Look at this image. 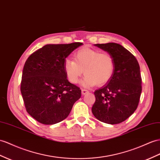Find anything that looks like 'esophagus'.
<instances>
[{
  "label": "esophagus",
  "instance_id": "34e87169",
  "mask_svg": "<svg viewBox=\"0 0 160 160\" xmlns=\"http://www.w3.org/2000/svg\"><path fill=\"white\" fill-rule=\"evenodd\" d=\"M88 91H87V90H86V89H82V94L83 95H86V94L88 93Z\"/></svg>",
  "mask_w": 160,
  "mask_h": 160
}]
</instances>
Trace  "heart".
<instances>
[{
  "label": "heart",
  "mask_w": 160,
  "mask_h": 160,
  "mask_svg": "<svg viewBox=\"0 0 160 160\" xmlns=\"http://www.w3.org/2000/svg\"><path fill=\"white\" fill-rule=\"evenodd\" d=\"M74 60L66 59L64 70L68 79L73 84L78 82L84 73V87L95 84L103 86L112 78L115 70V61L109 53L97 49L83 47L74 53Z\"/></svg>",
  "instance_id": "1"
}]
</instances>
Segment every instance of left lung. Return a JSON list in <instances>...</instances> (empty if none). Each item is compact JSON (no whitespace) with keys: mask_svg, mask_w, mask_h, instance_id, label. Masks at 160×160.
I'll return each instance as SVG.
<instances>
[{"mask_svg":"<svg viewBox=\"0 0 160 160\" xmlns=\"http://www.w3.org/2000/svg\"><path fill=\"white\" fill-rule=\"evenodd\" d=\"M95 45L112 55L115 70L107 84L94 92L96 100L92 112L102 122L120 124L138 107L142 91L140 67L136 57L119 44Z\"/></svg>","mask_w":160,"mask_h":160,"instance_id":"obj_1","label":"left lung"}]
</instances>
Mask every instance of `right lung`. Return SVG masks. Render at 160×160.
I'll return each instance as SVG.
<instances>
[{"label":"right lung","mask_w":160,"mask_h":160,"mask_svg":"<svg viewBox=\"0 0 160 160\" xmlns=\"http://www.w3.org/2000/svg\"><path fill=\"white\" fill-rule=\"evenodd\" d=\"M82 44H47L26 60L21 92L27 112L41 124L63 120L80 98L81 90L68 81L63 65L65 58Z\"/></svg>","instance_id":"right-lung-1"}]
</instances>
